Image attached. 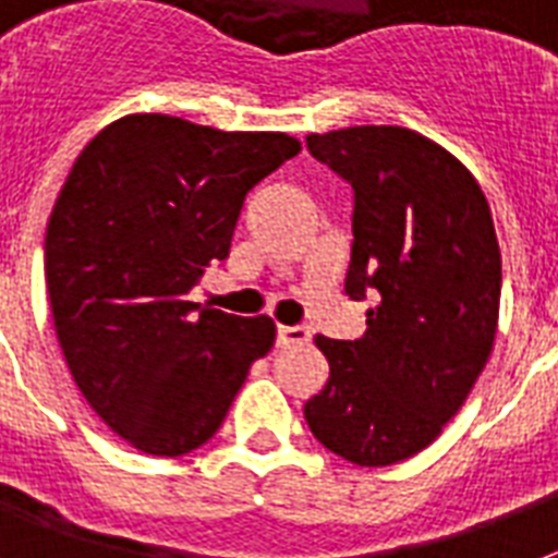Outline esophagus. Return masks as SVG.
<instances>
[{
  "label": "esophagus",
  "mask_w": 558,
  "mask_h": 558,
  "mask_svg": "<svg viewBox=\"0 0 558 558\" xmlns=\"http://www.w3.org/2000/svg\"><path fill=\"white\" fill-rule=\"evenodd\" d=\"M310 341V330L306 327H278V344L283 348H295V344H306Z\"/></svg>",
  "instance_id": "esophagus-1"
}]
</instances>
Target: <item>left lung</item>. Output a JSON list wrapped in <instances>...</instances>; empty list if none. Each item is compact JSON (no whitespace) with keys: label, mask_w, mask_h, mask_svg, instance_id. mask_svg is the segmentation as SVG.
I'll use <instances>...</instances> for the list:
<instances>
[{"label":"left lung","mask_w":558,"mask_h":558,"mask_svg":"<svg viewBox=\"0 0 558 558\" xmlns=\"http://www.w3.org/2000/svg\"><path fill=\"white\" fill-rule=\"evenodd\" d=\"M306 147L353 187L344 289L373 304L362 339H315L330 379L304 405L306 425L356 466H390L440 437L493 353V210L463 161L405 126H348Z\"/></svg>","instance_id":"8db88e82"}]
</instances>
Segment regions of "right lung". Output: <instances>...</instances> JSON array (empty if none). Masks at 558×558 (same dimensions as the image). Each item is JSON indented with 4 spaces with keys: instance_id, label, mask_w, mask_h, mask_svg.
Wrapping results in <instances>:
<instances>
[{
    "instance_id": "add662e5",
    "label": "right lung",
    "mask_w": 558,
    "mask_h": 558,
    "mask_svg": "<svg viewBox=\"0 0 558 558\" xmlns=\"http://www.w3.org/2000/svg\"><path fill=\"white\" fill-rule=\"evenodd\" d=\"M301 153L287 133L126 116L92 138L46 228V287L74 385L133 449L179 458L226 420L269 315L187 301L226 260L245 193Z\"/></svg>"
}]
</instances>
